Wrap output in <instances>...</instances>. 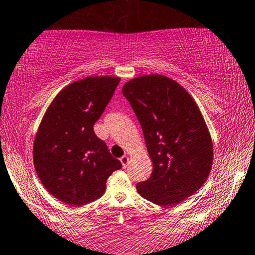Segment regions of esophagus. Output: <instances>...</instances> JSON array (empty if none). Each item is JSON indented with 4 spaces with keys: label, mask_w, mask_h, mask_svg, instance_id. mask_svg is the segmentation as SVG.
<instances>
[{
    "label": "esophagus",
    "mask_w": 255,
    "mask_h": 255,
    "mask_svg": "<svg viewBox=\"0 0 255 255\" xmlns=\"http://www.w3.org/2000/svg\"><path fill=\"white\" fill-rule=\"evenodd\" d=\"M120 161H121V165L124 168H126L128 165V161H129V157H128L127 155H124L122 157H120Z\"/></svg>",
    "instance_id": "1"
}]
</instances>
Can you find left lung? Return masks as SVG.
I'll list each match as a JSON object with an SVG mask.
<instances>
[{"label": "left lung", "mask_w": 255, "mask_h": 255, "mask_svg": "<svg viewBox=\"0 0 255 255\" xmlns=\"http://www.w3.org/2000/svg\"><path fill=\"white\" fill-rule=\"evenodd\" d=\"M142 128L153 161L138 194L159 206L176 205L199 191L213 162V143L201 112L178 82L154 74L122 88Z\"/></svg>", "instance_id": "1"}]
</instances>
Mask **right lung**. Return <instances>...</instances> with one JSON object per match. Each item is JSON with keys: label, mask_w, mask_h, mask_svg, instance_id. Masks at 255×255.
Here are the masks:
<instances>
[{"label": "right lung", "mask_w": 255, "mask_h": 255, "mask_svg": "<svg viewBox=\"0 0 255 255\" xmlns=\"http://www.w3.org/2000/svg\"><path fill=\"white\" fill-rule=\"evenodd\" d=\"M120 77L90 76L70 83L53 100L34 141V166L44 188L70 206L101 198L121 162L94 133Z\"/></svg>", "instance_id": "1"}]
</instances>
